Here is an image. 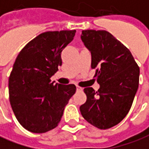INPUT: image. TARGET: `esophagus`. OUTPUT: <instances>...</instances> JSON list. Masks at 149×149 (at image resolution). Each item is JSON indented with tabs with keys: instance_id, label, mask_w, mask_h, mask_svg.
Wrapping results in <instances>:
<instances>
[{
	"instance_id": "34e87169",
	"label": "esophagus",
	"mask_w": 149,
	"mask_h": 149,
	"mask_svg": "<svg viewBox=\"0 0 149 149\" xmlns=\"http://www.w3.org/2000/svg\"><path fill=\"white\" fill-rule=\"evenodd\" d=\"M77 91H82V88L79 87V86H77Z\"/></svg>"
}]
</instances>
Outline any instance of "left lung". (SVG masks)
<instances>
[{"mask_svg": "<svg viewBox=\"0 0 149 149\" xmlns=\"http://www.w3.org/2000/svg\"><path fill=\"white\" fill-rule=\"evenodd\" d=\"M91 53V68L100 88L84 89L87 96L80 107L83 118L99 129L117 125L130 111L139 87L140 68L131 52L106 31H82L81 36Z\"/></svg>", "mask_w": 149, "mask_h": 149, "instance_id": "1", "label": "left lung"}]
</instances>
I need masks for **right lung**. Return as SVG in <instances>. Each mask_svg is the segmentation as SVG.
Wrapping results in <instances>:
<instances>
[{"label": "right lung", "mask_w": 149, "mask_h": 149, "mask_svg": "<svg viewBox=\"0 0 149 149\" xmlns=\"http://www.w3.org/2000/svg\"><path fill=\"white\" fill-rule=\"evenodd\" d=\"M75 33L44 32L28 42L16 58L9 78V102L17 119L29 132L44 133L55 128L76 92L72 84L51 82L62 65L61 52Z\"/></svg>", "instance_id": "1"}]
</instances>
